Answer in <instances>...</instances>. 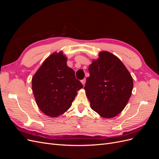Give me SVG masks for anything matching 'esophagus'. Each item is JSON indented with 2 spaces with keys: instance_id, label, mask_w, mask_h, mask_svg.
Instances as JSON below:
<instances>
[{
  "instance_id": "obj_1",
  "label": "esophagus",
  "mask_w": 159,
  "mask_h": 159,
  "mask_svg": "<svg viewBox=\"0 0 159 159\" xmlns=\"http://www.w3.org/2000/svg\"><path fill=\"white\" fill-rule=\"evenodd\" d=\"M81 83H82V84L84 85L85 84V82H86V80H85V78H84V79H83L82 80H81Z\"/></svg>"
}]
</instances>
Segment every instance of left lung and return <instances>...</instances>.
<instances>
[{"label":"left lung","instance_id":"left-lung-1","mask_svg":"<svg viewBox=\"0 0 159 159\" xmlns=\"http://www.w3.org/2000/svg\"><path fill=\"white\" fill-rule=\"evenodd\" d=\"M89 77L84 87L91 108L104 118L121 113L131 97L133 78L117 57L100 52L99 58L89 66Z\"/></svg>","mask_w":159,"mask_h":159}]
</instances>
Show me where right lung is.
Listing matches in <instances>:
<instances>
[{
    "label": "right lung",
    "instance_id": "add662e5",
    "mask_svg": "<svg viewBox=\"0 0 159 159\" xmlns=\"http://www.w3.org/2000/svg\"><path fill=\"white\" fill-rule=\"evenodd\" d=\"M61 52L44 61L32 80V91L38 107L48 116L56 117L71 106L77 91L83 88L75 72L66 64Z\"/></svg>",
    "mask_w": 159,
    "mask_h": 159
}]
</instances>
